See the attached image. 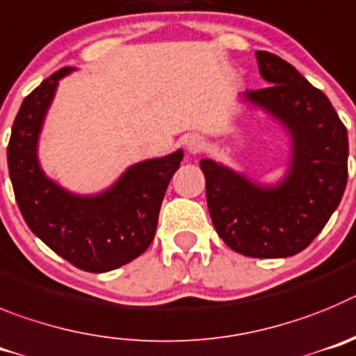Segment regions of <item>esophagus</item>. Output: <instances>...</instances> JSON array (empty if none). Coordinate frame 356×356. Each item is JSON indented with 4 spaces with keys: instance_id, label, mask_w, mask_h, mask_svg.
Here are the masks:
<instances>
[{
    "instance_id": "obj_1",
    "label": "esophagus",
    "mask_w": 356,
    "mask_h": 356,
    "mask_svg": "<svg viewBox=\"0 0 356 356\" xmlns=\"http://www.w3.org/2000/svg\"><path fill=\"white\" fill-rule=\"evenodd\" d=\"M202 140L198 138V136H190V138L186 140V149H188V152H191V154H195V152H198V150L202 149Z\"/></svg>"
}]
</instances>
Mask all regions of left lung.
I'll list each match as a JSON object with an SVG mask.
<instances>
[{
	"instance_id": "obj_1",
	"label": "left lung",
	"mask_w": 356,
	"mask_h": 356,
	"mask_svg": "<svg viewBox=\"0 0 356 356\" xmlns=\"http://www.w3.org/2000/svg\"><path fill=\"white\" fill-rule=\"evenodd\" d=\"M255 56L271 85L245 97L291 131L289 174L277 188H261L211 159L200 168L211 220L229 248L248 257H291L321 232L344 195L348 131L328 97L291 63L268 51Z\"/></svg>"
}]
</instances>
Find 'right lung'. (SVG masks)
Listing matches in <instances>:
<instances>
[{
  "mask_svg": "<svg viewBox=\"0 0 356 356\" xmlns=\"http://www.w3.org/2000/svg\"><path fill=\"white\" fill-rule=\"evenodd\" d=\"M70 70H56L22 101L6 147L8 174L31 232L79 270L104 273L149 248L182 150L131 166L111 190L97 197H78L62 190L40 170L37 140L58 79Z\"/></svg>",
  "mask_w": 356,
  "mask_h": 356,
  "instance_id": "1",
  "label": "right lung"
}]
</instances>
